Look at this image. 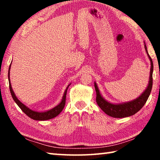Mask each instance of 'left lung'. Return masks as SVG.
Instances as JSON below:
<instances>
[{
	"mask_svg": "<svg viewBox=\"0 0 160 160\" xmlns=\"http://www.w3.org/2000/svg\"><path fill=\"white\" fill-rule=\"evenodd\" d=\"M145 49L146 53L148 56L150 61V78H149L148 85L146 88L144 92L137 97L136 99L131 101L123 102V103H112L108 102L107 99L104 98V97L100 93L98 86H97L96 82H94V88H95L97 97L96 102L98 104V106L101 108V109L106 114L113 118H125L134 115L138 111L142 109L145 104L147 102L149 96H150L152 88V72H153V63L152 61V58L149 56L147 47H146L145 43L144 44Z\"/></svg>",
	"mask_w": 160,
	"mask_h": 160,
	"instance_id": "left-lung-1",
	"label": "left lung"
}]
</instances>
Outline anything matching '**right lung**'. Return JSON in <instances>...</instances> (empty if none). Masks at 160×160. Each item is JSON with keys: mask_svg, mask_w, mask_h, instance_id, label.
Returning <instances> with one entry per match:
<instances>
[{"mask_svg": "<svg viewBox=\"0 0 160 160\" xmlns=\"http://www.w3.org/2000/svg\"><path fill=\"white\" fill-rule=\"evenodd\" d=\"M12 63V62H11ZM11 63L10 65L9 70H8V81H9V88L10 93H11V95L13 100H14L15 102L18 104V106L20 108L21 110L25 113L27 116H28L29 118L32 119H34V120L36 121H46V120H49L53 118H55L56 116H57L59 113H60L62 110L65 107V104H66V94H67V90L68 87L71 85V83H70L67 86V88L65 90L63 97H62L61 102L59 103L58 105H56V107L51 109H48L47 111H44V112H39V111L33 110L29 108L28 106H26L23 104L22 102H21L20 100L18 99V97H16L15 94L13 91L12 88L11 83H10V67H11Z\"/></svg>", "mask_w": 160, "mask_h": 160, "instance_id": "obj_1", "label": "right lung"}]
</instances>
